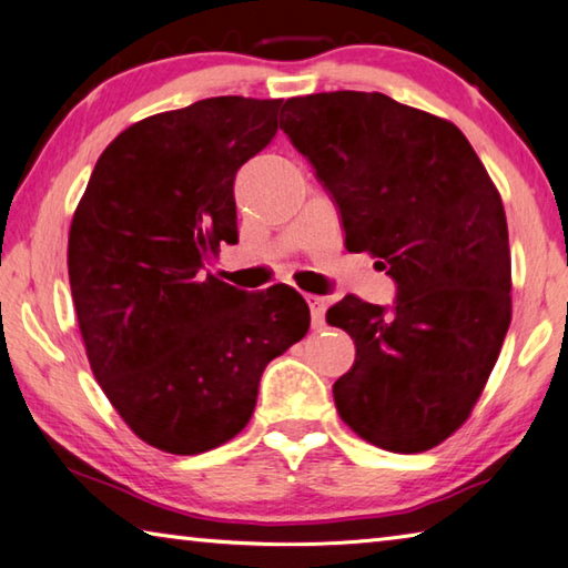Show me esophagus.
Listing matches in <instances>:
<instances>
[{"instance_id":"1","label":"esophagus","mask_w":568,"mask_h":568,"mask_svg":"<svg viewBox=\"0 0 568 568\" xmlns=\"http://www.w3.org/2000/svg\"><path fill=\"white\" fill-rule=\"evenodd\" d=\"M307 307H311V315H313V327L320 329L325 325V301L320 295H305Z\"/></svg>"}]
</instances>
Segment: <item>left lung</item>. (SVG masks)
Returning <instances> with one entry per match:
<instances>
[{
	"instance_id": "8db88e82",
	"label": "left lung",
	"mask_w": 568,
	"mask_h": 568,
	"mask_svg": "<svg viewBox=\"0 0 568 568\" xmlns=\"http://www.w3.org/2000/svg\"><path fill=\"white\" fill-rule=\"evenodd\" d=\"M281 116L333 193L347 251L397 283L389 315L355 295L327 311L357 349L333 385L339 417L387 452L437 447L469 419L511 323L497 185L455 123L377 91L295 97Z\"/></svg>"
}]
</instances>
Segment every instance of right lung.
<instances>
[{"label":"right lung","mask_w":568,"mask_h":568,"mask_svg":"<svg viewBox=\"0 0 568 568\" xmlns=\"http://www.w3.org/2000/svg\"><path fill=\"white\" fill-rule=\"evenodd\" d=\"M283 99L215 97L153 113L101 153L69 229V283L97 383L133 435L201 455L248 425L265 365L303 339L293 287L205 273L239 241L233 181Z\"/></svg>","instance_id":"right-lung-1"}]
</instances>
